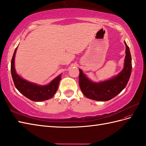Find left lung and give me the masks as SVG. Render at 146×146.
I'll use <instances>...</instances> for the list:
<instances>
[{"instance_id": "8db88e82", "label": "left lung", "mask_w": 146, "mask_h": 146, "mask_svg": "<svg viewBox=\"0 0 146 146\" xmlns=\"http://www.w3.org/2000/svg\"><path fill=\"white\" fill-rule=\"evenodd\" d=\"M125 45L126 57L124 68L113 78L101 83H94L88 79L79 69L80 87L86 98L96 101H106L116 96L126 86L131 74L132 61L129 48L126 42Z\"/></svg>"}]
</instances>
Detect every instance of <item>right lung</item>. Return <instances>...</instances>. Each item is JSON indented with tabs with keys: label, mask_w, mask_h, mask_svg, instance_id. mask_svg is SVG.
<instances>
[{
	"label": "right lung",
	"mask_w": 146,
	"mask_h": 146,
	"mask_svg": "<svg viewBox=\"0 0 146 146\" xmlns=\"http://www.w3.org/2000/svg\"><path fill=\"white\" fill-rule=\"evenodd\" d=\"M17 48L12 56L11 68L12 77L16 88L23 96L33 101H42L52 98L56 92L61 80V75L57 76L46 86L37 85L22 79L16 73L14 68V58Z\"/></svg>",
	"instance_id": "add662e5"
}]
</instances>
